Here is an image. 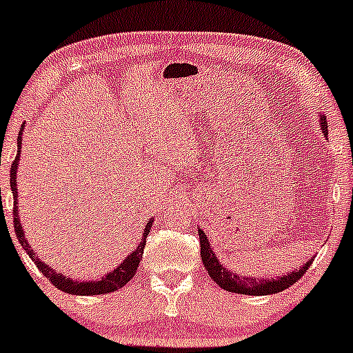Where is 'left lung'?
<instances>
[{"label":"left lung","instance_id":"left-lung-1","mask_svg":"<svg viewBox=\"0 0 353 353\" xmlns=\"http://www.w3.org/2000/svg\"><path fill=\"white\" fill-rule=\"evenodd\" d=\"M321 131L325 132V136L328 134V126H327V117L321 116ZM199 237H200V256H202V263L205 266L208 276L214 279V283H217L222 290L230 291V293H241V294H251V296H264V294H272L279 293V291L288 290L290 286H293L301 276H305V272L308 271L310 264L313 261H308L301 269L294 272H288V274L281 276L278 279H256L245 278V276H237L232 271H227L225 268L221 266L219 259L215 257V254L212 252L210 244H208V239L205 237V232L199 229Z\"/></svg>","mask_w":353,"mask_h":353}]
</instances>
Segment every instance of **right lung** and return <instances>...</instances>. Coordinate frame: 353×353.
<instances>
[{
	"mask_svg": "<svg viewBox=\"0 0 353 353\" xmlns=\"http://www.w3.org/2000/svg\"><path fill=\"white\" fill-rule=\"evenodd\" d=\"M20 131H23V126H21ZM20 153H21V134H18V153H17V158H14L13 163H11V172H10V176H11L10 187H11V192H13V225H14V232H17L18 241H20V244L23 245L25 251L28 252V256L35 261L37 268L40 269L41 274H43L48 281L54 284L55 288H59L60 291H65V293H69V294H79V296L112 293V291L119 290V288H123L124 284L130 283L132 279V276L136 274V269L139 268V263H141V259H143V251H145L146 237H148V232H150V229H151V222H153V219L146 223L145 237H143L141 244H139L138 248L134 249V252H131L130 256H128L126 259L121 263V266H117L114 271L109 272L108 276H104L101 281H87V283L72 281L70 278H65V276L59 274V272H55L54 269L48 266V264H45L43 261H40L39 257H37V254L30 249L28 242H26V239L23 236V229H21V223H20V221H18V205H17V202H18V199H17L18 196L17 168H18V158H20Z\"/></svg>",
	"mask_w": 353,
	"mask_h": 353,
	"instance_id": "1",
	"label": "right lung"
}]
</instances>
